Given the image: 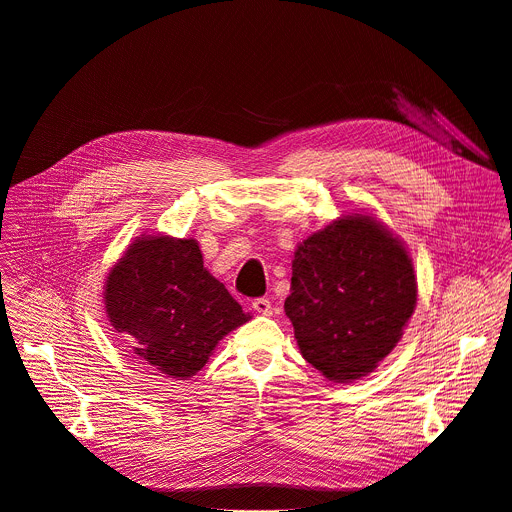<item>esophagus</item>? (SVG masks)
Masks as SVG:
<instances>
[{
	"label": "esophagus",
	"mask_w": 512,
	"mask_h": 512,
	"mask_svg": "<svg viewBox=\"0 0 512 512\" xmlns=\"http://www.w3.org/2000/svg\"><path fill=\"white\" fill-rule=\"evenodd\" d=\"M253 310L261 316H271V302L269 298H257L253 300Z\"/></svg>",
	"instance_id": "obj_1"
}]
</instances>
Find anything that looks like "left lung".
<instances>
[{"label": "left lung", "instance_id": "left-lung-1", "mask_svg": "<svg viewBox=\"0 0 512 512\" xmlns=\"http://www.w3.org/2000/svg\"><path fill=\"white\" fill-rule=\"evenodd\" d=\"M283 308L302 356L334 383L367 377L397 346L417 279L403 243L371 214H348L308 237L291 263Z\"/></svg>", "mask_w": 512, "mask_h": 512}]
</instances>
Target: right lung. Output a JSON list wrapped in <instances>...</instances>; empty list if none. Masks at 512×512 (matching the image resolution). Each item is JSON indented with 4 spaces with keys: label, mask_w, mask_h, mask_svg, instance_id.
Returning a JSON list of instances; mask_svg holds the SVG:
<instances>
[{
    "label": "right lung",
    "mask_w": 512,
    "mask_h": 512,
    "mask_svg": "<svg viewBox=\"0 0 512 512\" xmlns=\"http://www.w3.org/2000/svg\"><path fill=\"white\" fill-rule=\"evenodd\" d=\"M111 326L135 354L172 379L194 377L231 330L251 316L214 279L194 239L137 237L105 281Z\"/></svg>",
    "instance_id": "right-lung-1"
}]
</instances>
